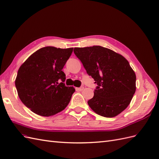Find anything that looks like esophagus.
<instances>
[{
	"label": "esophagus",
	"instance_id": "1",
	"mask_svg": "<svg viewBox=\"0 0 159 159\" xmlns=\"http://www.w3.org/2000/svg\"><path fill=\"white\" fill-rule=\"evenodd\" d=\"M76 91H82L84 90V87H79V88H76Z\"/></svg>",
	"mask_w": 159,
	"mask_h": 159
}]
</instances>
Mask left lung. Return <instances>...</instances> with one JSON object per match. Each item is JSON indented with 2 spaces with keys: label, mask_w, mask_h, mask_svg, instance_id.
I'll use <instances>...</instances> for the list:
<instances>
[{
  "label": "left lung",
  "mask_w": 159,
  "mask_h": 159,
  "mask_svg": "<svg viewBox=\"0 0 159 159\" xmlns=\"http://www.w3.org/2000/svg\"><path fill=\"white\" fill-rule=\"evenodd\" d=\"M74 53L97 84L88 104L97 114L113 117L127 107L136 91V75L124 56L99 46L75 48Z\"/></svg>",
  "instance_id": "obj_1"
}]
</instances>
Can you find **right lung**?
<instances>
[{
    "mask_svg": "<svg viewBox=\"0 0 159 159\" xmlns=\"http://www.w3.org/2000/svg\"><path fill=\"white\" fill-rule=\"evenodd\" d=\"M72 51V48L44 47L20 66L15 80L18 95L36 114L54 116L64 110L70 102L75 89L65 85L66 75L62 70Z\"/></svg>",
    "mask_w": 159,
    "mask_h": 159,
    "instance_id": "right-lung-1",
    "label": "right lung"
}]
</instances>
